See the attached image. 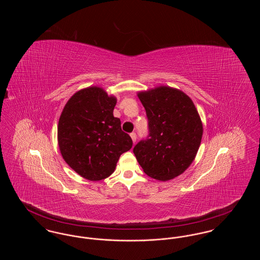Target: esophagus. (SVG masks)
<instances>
[{"label": "esophagus", "mask_w": 260, "mask_h": 260, "mask_svg": "<svg viewBox=\"0 0 260 260\" xmlns=\"http://www.w3.org/2000/svg\"><path fill=\"white\" fill-rule=\"evenodd\" d=\"M131 137H132V139H133V141H134V143H136V133H132V134H131Z\"/></svg>", "instance_id": "1"}]
</instances>
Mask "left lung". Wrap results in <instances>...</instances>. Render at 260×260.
Returning <instances> with one entry per match:
<instances>
[{"label":"left lung","mask_w":260,"mask_h":260,"mask_svg":"<svg viewBox=\"0 0 260 260\" xmlns=\"http://www.w3.org/2000/svg\"><path fill=\"white\" fill-rule=\"evenodd\" d=\"M148 118L149 135L134 148L148 176L167 181L184 173L198 152L203 124L191 99L171 87L137 93Z\"/></svg>","instance_id":"obj_1"}]
</instances>
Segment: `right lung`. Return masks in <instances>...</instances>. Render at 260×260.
Segmentation results:
<instances>
[{
  "instance_id": "obj_1",
  "label": "right lung",
  "mask_w": 260,
  "mask_h": 260,
  "mask_svg": "<svg viewBox=\"0 0 260 260\" xmlns=\"http://www.w3.org/2000/svg\"><path fill=\"white\" fill-rule=\"evenodd\" d=\"M116 103L103 88L87 87L72 95L60 115L57 140L62 157L88 180L110 176L120 156L133 147L131 136L113 115Z\"/></svg>"
}]
</instances>
